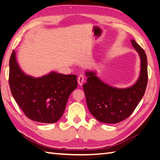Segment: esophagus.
I'll use <instances>...</instances> for the list:
<instances>
[{
  "label": "esophagus",
  "mask_w": 160,
  "mask_h": 160,
  "mask_svg": "<svg viewBox=\"0 0 160 160\" xmlns=\"http://www.w3.org/2000/svg\"><path fill=\"white\" fill-rule=\"evenodd\" d=\"M84 82V76L82 74H80L78 76V83L80 86L82 85L83 82Z\"/></svg>",
  "instance_id": "1"
}]
</instances>
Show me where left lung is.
<instances>
[{
    "label": "left lung",
    "instance_id": "left-lung-1",
    "mask_svg": "<svg viewBox=\"0 0 160 160\" xmlns=\"http://www.w3.org/2000/svg\"><path fill=\"white\" fill-rule=\"evenodd\" d=\"M141 58V73L137 82L126 88H114L103 82L93 72H87V82L83 85L88 108L101 122L116 124L128 118L144 95L147 81V59L145 51L131 40Z\"/></svg>",
    "mask_w": 160,
    "mask_h": 160
}]
</instances>
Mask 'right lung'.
Listing matches in <instances>:
<instances>
[{"label": "right lung", "instance_id": "obj_1", "mask_svg": "<svg viewBox=\"0 0 160 160\" xmlns=\"http://www.w3.org/2000/svg\"><path fill=\"white\" fill-rule=\"evenodd\" d=\"M76 75L51 72L41 78L27 76L19 68L13 51L9 82L14 99L29 119L55 123L62 116L68 99L78 86Z\"/></svg>", "mask_w": 160, "mask_h": 160}]
</instances>
